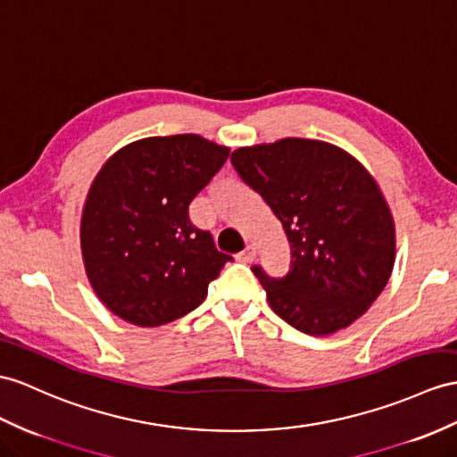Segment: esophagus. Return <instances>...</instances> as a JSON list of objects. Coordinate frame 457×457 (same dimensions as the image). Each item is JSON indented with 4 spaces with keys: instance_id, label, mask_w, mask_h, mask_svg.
Returning a JSON list of instances; mask_svg holds the SVG:
<instances>
[{
    "instance_id": "1",
    "label": "esophagus",
    "mask_w": 457,
    "mask_h": 457,
    "mask_svg": "<svg viewBox=\"0 0 457 457\" xmlns=\"http://www.w3.org/2000/svg\"><path fill=\"white\" fill-rule=\"evenodd\" d=\"M238 258H240L242 262H248V263L253 262V260H255V248H253V246H246V250L240 252Z\"/></svg>"
}]
</instances>
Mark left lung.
<instances>
[{"mask_svg":"<svg viewBox=\"0 0 457 457\" xmlns=\"http://www.w3.org/2000/svg\"><path fill=\"white\" fill-rule=\"evenodd\" d=\"M230 161L291 242L283 279L252 267L273 312L318 337L366 314L394 271L395 222L364 164L337 145L300 137L238 147Z\"/></svg>","mask_w":457,"mask_h":457,"instance_id":"1","label":"left lung"}]
</instances>
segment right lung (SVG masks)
Returning <instances> with one entry per match:
<instances>
[{
    "label": "right lung",
    "instance_id": "obj_1",
    "mask_svg": "<svg viewBox=\"0 0 457 457\" xmlns=\"http://www.w3.org/2000/svg\"><path fill=\"white\" fill-rule=\"evenodd\" d=\"M230 149L195 133L145 137L110 157L81 213L87 279L110 312L139 328L169 324L204 303L230 255L192 225L190 204Z\"/></svg>",
    "mask_w": 457,
    "mask_h": 457
}]
</instances>
